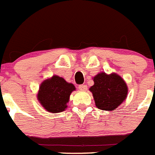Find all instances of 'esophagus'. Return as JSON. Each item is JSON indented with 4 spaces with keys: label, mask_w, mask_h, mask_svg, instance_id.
<instances>
[{
    "label": "esophagus",
    "mask_w": 155,
    "mask_h": 155,
    "mask_svg": "<svg viewBox=\"0 0 155 155\" xmlns=\"http://www.w3.org/2000/svg\"><path fill=\"white\" fill-rule=\"evenodd\" d=\"M87 88V85H84V84H82V85H80L79 86V89L81 90V91H86Z\"/></svg>",
    "instance_id": "esophagus-1"
}]
</instances>
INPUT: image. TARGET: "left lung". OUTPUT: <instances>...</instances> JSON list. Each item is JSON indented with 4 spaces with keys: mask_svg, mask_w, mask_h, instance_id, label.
<instances>
[{
    "mask_svg": "<svg viewBox=\"0 0 155 155\" xmlns=\"http://www.w3.org/2000/svg\"><path fill=\"white\" fill-rule=\"evenodd\" d=\"M92 79L94 84L89 90L99 109L113 111L125 101L128 95L127 84L117 73L106 74L102 71Z\"/></svg>",
    "mask_w": 155,
    "mask_h": 155,
    "instance_id": "obj_1",
    "label": "left lung"
}]
</instances>
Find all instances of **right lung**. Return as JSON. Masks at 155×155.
<instances>
[{
  "label": "right lung",
  "mask_w": 155,
  "mask_h": 155,
  "mask_svg": "<svg viewBox=\"0 0 155 155\" xmlns=\"http://www.w3.org/2000/svg\"><path fill=\"white\" fill-rule=\"evenodd\" d=\"M75 90L71 83L58 75H53L40 84L37 99L44 109L52 113H61L68 108L70 95Z\"/></svg>",
  "instance_id": "add662e5"
}]
</instances>
